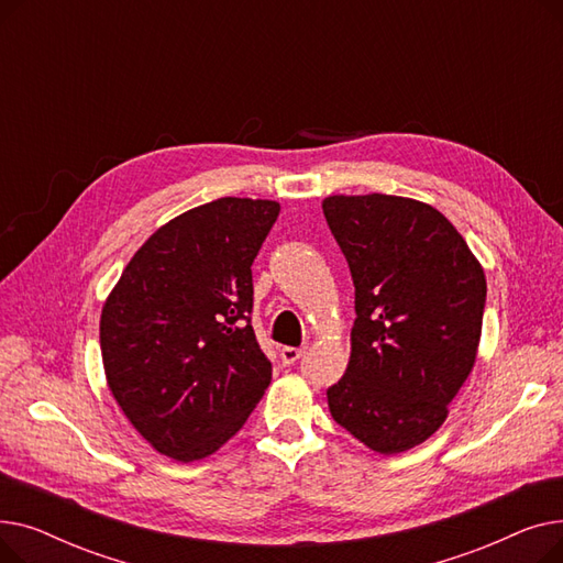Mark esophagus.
Returning a JSON list of instances; mask_svg holds the SVG:
<instances>
[{
	"label": "esophagus",
	"instance_id": "obj_1",
	"mask_svg": "<svg viewBox=\"0 0 563 563\" xmlns=\"http://www.w3.org/2000/svg\"><path fill=\"white\" fill-rule=\"evenodd\" d=\"M301 356H303V349H297V346H283L280 349V363L283 365H294Z\"/></svg>",
	"mask_w": 563,
	"mask_h": 563
}]
</instances>
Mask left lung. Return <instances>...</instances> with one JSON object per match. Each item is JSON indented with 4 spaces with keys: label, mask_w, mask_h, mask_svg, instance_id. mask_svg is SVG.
Instances as JSON below:
<instances>
[{
    "label": "left lung",
    "mask_w": 563,
    "mask_h": 563,
    "mask_svg": "<svg viewBox=\"0 0 563 563\" xmlns=\"http://www.w3.org/2000/svg\"><path fill=\"white\" fill-rule=\"evenodd\" d=\"M323 217L356 287L333 420L378 454L433 435L475 367L486 276L435 207L386 194L329 196Z\"/></svg>",
    "instance_id": "8db88e82"
}]
</instances>
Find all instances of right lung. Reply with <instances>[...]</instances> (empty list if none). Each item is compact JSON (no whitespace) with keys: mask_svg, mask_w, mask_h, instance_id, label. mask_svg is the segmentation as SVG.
<instances>
[{"mask_svg":"<svg viewBox=\"0 0 563 563\" xmlns=\"http://www.w3.org/2000/svg\"><path fill=\"white\" fill-rule=\"evenodd\" d=\"M276 200L219 198L162 225L102 306L109 390L132 427L175 461L214 454L272 383L253 327L251 264Z\"/></svg>","mask_w":563,"mask_h":563,"instance_id":"add662e5","label":"right lung"}]
</instances>
